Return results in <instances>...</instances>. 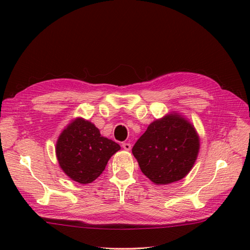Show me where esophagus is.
Listing matches in <instances>:
<instances>
[{"label":"esophagus","instance_id":"34e87169","mask_svg":"<svg viewBox=\"0 0 250 250\" xmlns=\"http://www.w3.org/2000/svg\"><path fill=\"white\" fill-rule=\"evenodd\" d=\"M122 148H124L125 150H131V144L130 143H124V144H122Z\"/></svg>","mask_w":250,"mask_h":250}]
</instances>
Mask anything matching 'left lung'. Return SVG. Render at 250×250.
<instances>
[{
  "mask_svg": "<svg viewBox=\"0 0 250 250\" xmlns=\"http://www.w3.org/2000/svg\"><path fill=\"white\" fill-rule=\"evenodd\" d=\"M200 137L194 125L172 111L152 121L132 148L141 171L156 185L187 176L198 158Z\"/></svg>",
  "mask_w": 250,
  "mask_h": 250,
  "instance_id": "1",
  "label": "left lung"
}]
</instances>
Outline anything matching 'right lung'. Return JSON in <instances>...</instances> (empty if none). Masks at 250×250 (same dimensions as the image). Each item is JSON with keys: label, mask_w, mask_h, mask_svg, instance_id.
I'll return each mask as SVG.
<instances>
[{"label": "right lung", "mask_w": 250, "mask_h": 250, "mask_svg": "<svg viewBox=\"0 0 250 250\" xmlns=\"http://www.w3.org/2000/svg\"><path fill=\"white\" fill-rule=\"evenodd\" d=\"M118 150L120 146L117 143L101 135L92 122L81 117L65 126L56 144V156L62 171L83 185L97 179Z\"/></svg>", "instance_id": "add662e5"}]
</instances>
